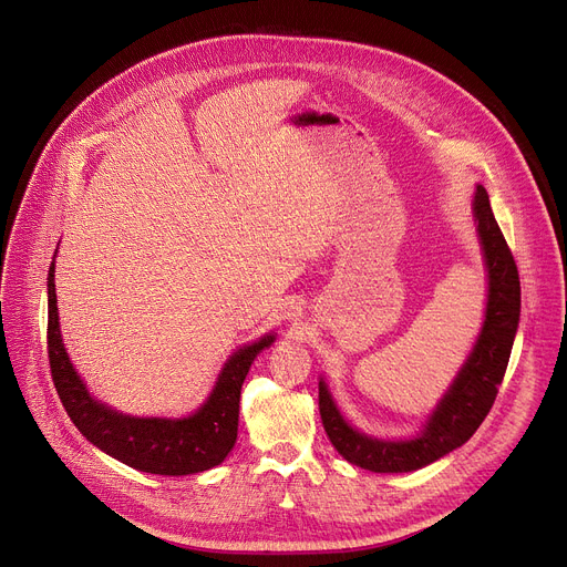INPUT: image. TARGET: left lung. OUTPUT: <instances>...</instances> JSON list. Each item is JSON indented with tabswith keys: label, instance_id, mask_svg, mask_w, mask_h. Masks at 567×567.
<instances>
[{
	"label": "left lung",
	"instance_id": "obj_1",
	"mask_svg": "<svg viewBox=\"0 0 567 567\" xmlns=\"http://www.w3.org/2000/svg\"><path fill=\"white\" fill-rule=\"evenodd\" d=\"M474 217L488 268V307L484 329L447 395L433 411L417 439H368L342 420L324 381H320L318 404L329 441L342 458L363 470L411 472L439 461L467 443L495 404L519 320V275L484 186H476Z\"/></svg>",
	"mask_w": 567,
	"mask_h": 567
}]
</instances>
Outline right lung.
I'll return each mask as SVG.
<instances>
[{"label": "right lung", "mask_w": 567, "mask_h": 567, "mask_svg": "<svg viewBox=\"0 0 567 567\" xmlns=\"http://www.w3.org/2000/svg\"><path fill=\"white\" fill-rule=\"evenodd\" d=\"M272 340L275 336H264L258 342L238 350L227 361L210 398L195 415L184 420L122 415L89 395V390H85L63 350L54 288V260L50 266L48 357L59 400L85 439L134 470L182 476L220 465L231 452L238 435L243 381L256 354L272 344Z\"/></svg>", "instance_id": "1"}]
</instances>
